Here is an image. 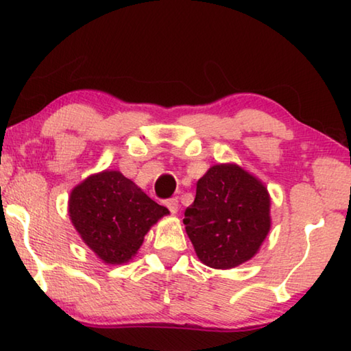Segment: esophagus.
I'll return each mask as SVG.
<instances>
[{"instance_id": "34e87169", "label": "esophagus", "mask_w": 351, "mask_h": 351, "mask_svg": "<svg viewBox=\"0 0 351 351\" xmlns=\"http://www.w3.org/2000/svg\"><path fill=\"white\" fill-rule=\"evenodd\" d=\"M165 206L169 207V210H170L171 213H176L178 209H180V203H178V198H170V199H167V201H165Z\"/></svg>"}]
</instances>
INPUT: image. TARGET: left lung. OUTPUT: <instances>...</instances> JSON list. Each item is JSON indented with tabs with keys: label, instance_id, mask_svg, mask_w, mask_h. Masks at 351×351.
Masks as SVG:
<instances>
[{
	"label": "left lung",
	"instance_id": "8db88e82",
	"mask_svg": "<svg viewBox=\"0 0 351 351\" xmlns=\"http://www.w3.org/2000/svg\"><path fill=\"white\" fill-rule=\"evenodd\" d=\"M269 204L266 187L239 165L210 167L182 219L198 258L215 269L252 258L269 232Z\"/></svg>",
	"mask_w": 351,
	"mask_h": 351
}]
</instances>
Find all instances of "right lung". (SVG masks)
<instances>
[{"label":"right lung","mask_w":351,"mask_h":351,"mask_svg":"<svg viewBox=\"0 0 351 351\" xmlns=\"http://www.w3.org/2000/svg\"><path fill=\"white\" fill-rule=\"evenodd\" d=\"M167 213V207L114 170L86 178L69 197V217L77 232L110 265L132 258L152 226Z\"/></svg>","instance_id":"1"}]
</instances>
